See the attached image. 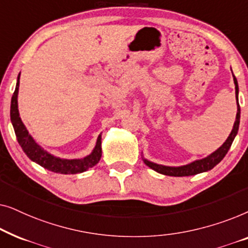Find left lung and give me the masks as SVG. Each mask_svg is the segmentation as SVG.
<instances>
[{
	"label": "left lung",
	"mask_w": 248,
	"mask_h": 248,
	"mask_svg": "<svg viewBox=\"0 0 248 248\" xmlns=\"http://www.w3.org/2000/svg\"><path fill=\"white\" fill-rule=\"evenodd\" d=\"M233 83H235V89H236V98L238 99V82H237L236 77L233 76ZM239 120H240V107L238 104V100H237V115H236V121L233 123V127L232 130V133L229 134L228 139H227L225 143H223L221 147H220L218 150H216L213 154H211L208 157L204 159H201V160H195L191 162V164L181 166V167H168V166H162V165H157L155 162H151L147 160V159H143L144 164L154 169L155 171L159 172V174L167 175V176H175V177H183V176H191V175H196L200 174V172L208 171L210 169H212L216 165H218L220 161L225 158L227 152L232 147V141L238 133V127H239Z\"/></svg>",
	"instance_id": "left-lung-1"
}]
</instances>
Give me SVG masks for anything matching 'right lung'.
<instances>
[{
	"instance_id": "obj_1",
	"label": "right lung",
	"mask_w": 248,
	"mask_h": 248,
	"mask_svg": "<svg viewBox=\"0 0 248 248\" xmlns=\"http://www.w3.org/2000/svg\"><path fill=\"white\" fill-rule=\"evenodd\" d=\"M19 79L20 74L18 76L16 81V90L13 93L11 99V109H10V116L11 122L15 128L16 140L19 144L21 145L22 150L27 155L30 160L35 161L36 164L42 166V167L48 169L50 171L59 172V174H78V172H83L88 169L93 167L99 162L101 158V135L97 139L96 147L93 151L89 155L84 157L83 159H61L54 157L48 152L35 142L31 138V135L28 133L25 125H23L21 118L19 116L18 110V93H19Z\"/></svg>"
}]
</instances>
